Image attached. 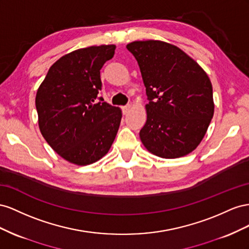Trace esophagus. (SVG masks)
<instances>
[{"instance_id": "1", "label": "esophagus", "mask_w": 249, "mask_h": 249, "mask_svg": "<svg viewBox=\"0 0 249 249\" xmlns=\"http://www.w3.org/2000/svg\"><path fill=\"white\" fill-rule=\"evenodd\" d=\"M130 107H131L130 105H125V106H123V107H122L123 115H127V113H128V111L130 110Z\"/></svg>"}]
</instances>
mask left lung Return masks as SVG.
<instances>
[{"instance_id": "left-lung-1", "label": "left lung", "mask_w": 249, "mask_h": 249, "mask_svg": "<svg viewBox=\"0 0 249 249\" xmlns=\"http://www.w3.org/2000/svg\"><path fill=\"white\" fill-rule=\"evenodd\" d=\"M126 48L139 63L149 100L142 143L162 159L189 154L214 115L210 78L194 59L168 42L133 41Z\"/></svg>"}]
</instances>
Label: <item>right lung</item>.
Instances as JSON below:
<instances>
[{"instance_id": "add662e5", "label": "right lung", "mask_w": 249, "mask_h": 249, "mask_svg": "<svg viewBox=\"0 0 249 249\" xmlns=\"http://www.w3.org/2000/svg\"><path fill=\"white\" fill-rule=\"evenodd\" d=\"M115 45L78 49L49 69L35 98L39 129L61 158L84 166L108 152L122 119L119 107L98 97L100 70Z\"/></svg>"}]
</instances>
